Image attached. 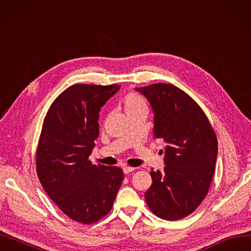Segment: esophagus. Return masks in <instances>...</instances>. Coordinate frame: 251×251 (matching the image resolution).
<instances>
[{
    "label": "esophagus",
    "mask_w": 251,
    "mask_h": 251,
    "mask_svg": "<svg viewBox=\"0 0 251 251\" xmlns=\"http://www.w3.org/2000/svg\"><path fill=\"white\" fill-rule=\"evenodd\" d=\"M134 170H135V168H132V167H128V166H124L123 167V171H124L125 174L130 173V172H132Z\"/></svg>",
    "instance_id": "obj_1"
}]
</instances>
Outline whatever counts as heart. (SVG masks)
<instances>
[{"mask_svg": "<svg viewBox=\"0 0 251 251\" xmlns=\"http://www.w3.org/2000/svg\"><path fill=\"white\" fill-rule=\"evenodd\" d=\"M142 105H145L144 100H142L141 97H139L136 94L127 95L125 99V109L126 110L135 109V107L142 106Z\"/></svg>", "mask_w": 251, "mask_h": 251, "instance_id": "b5f03b06", "label": "heart"}]
</instances>
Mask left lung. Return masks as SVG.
Here are the masks:
<instances>
[{
    "mask_svg": "<svg viewBox=\"0 0 251 251\" xmlns=\"http://www.w3.org/2000/svg\"><path fill=\"white\" fill-rule=\"evenodd\" d=\"M135 91L147 98L154 114V137L165 142L164 171H151L145 193L151 211L167 221L191 214L208 193L218 157V139L205 113L172 84L155 83Z\"/></svg>",
    "mask_w": 251,
    "mask_h": 251,
    "instance_id": "left-lung-1",
    "label": "left lung"
}]
</instances>
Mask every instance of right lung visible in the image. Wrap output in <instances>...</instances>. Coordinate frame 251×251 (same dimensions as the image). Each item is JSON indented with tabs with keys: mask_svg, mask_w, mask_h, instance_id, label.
<instances>
[{
	"mask_svg": "<svg viewBox=\"0 0 251 251\" xmlns=\"http://www.w3.org/2000/svg\"><path fill=\"white\" fill-rule=\"evenodd\" d=\"M119 85L76 84L60 94L43 123L37 173L45 192L72 220L92 224L114 204L124 181L118 167L92 165L99 112Z\"/></svg>",
	"mask_w": 251,
	"mask_h": 251,
	"instance_id": "right-lung-1",
	"label": "right lung"
}]
</instances>
